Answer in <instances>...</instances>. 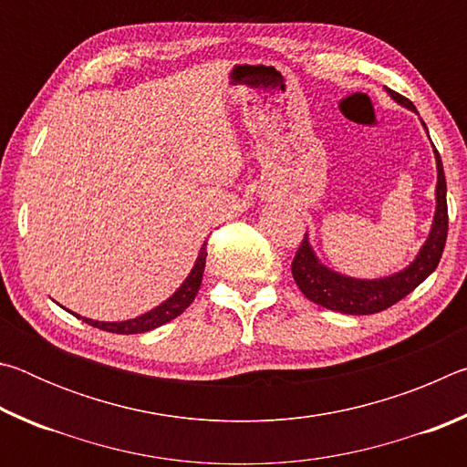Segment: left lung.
<instances>
[{"mask_svg":"<svg viewBox=\"0 0 467 467\" xmlns=\"http://www.w3.org/2000/svg\"><path fill=\"white\" fill-rule=\"evenodd\" d=\"M393 100L400 105L408 107L418 113L416 107L406 97L387 88ZM434 158H437V212H434L432 228L426 243L422 244L420 253L410 264L406 270L379 280H358L348 278V275L337 274L329 267L323 265L317 255H315L309 239L300 243L295 259H292V278L303 295L317 303L326 309L346 313V315H373L379 311L389 309L391 305L408 296L418 284H422L429 275L437 270L441 262L442 249H445L447 231H449V216H447V183L445 172H442L441 156L434 148Z\"/></svg>","mask_w":467,"mask_h":467,"instance_id":"1","label":"left lung"}]
</instances>
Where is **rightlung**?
<instances>
[{"instance_id": "add662e5", "label": "right lung", "mask_w": 467, "mask_h": 467, "mask_svg": "<svg viewBox=\"0 0 467 467\" xmlns=\"http://www.w3.org/2000/svg\"><path fill=\"white\" fill-rule=\"evenodd\" d=\"M205 244L200 249V255L195 259V265L192 274L187 275L185 282L181 284V288L172 295L171 298L164 300L162 305H158L156 309L148 311L144 315H140L136 319H130V321H113V323H105V321H92V319H86L80 317V315H76L78 319H82L88 323L92 327H99L102 331H113V334H144V331L150 329H156L164 326V323L172 321L175 317H179L181 313H183L189 305L193 303V298L197 295V290L202 286V278H203V267H205V255H208V251H205Z\"/></svg>"}]
</instances>
